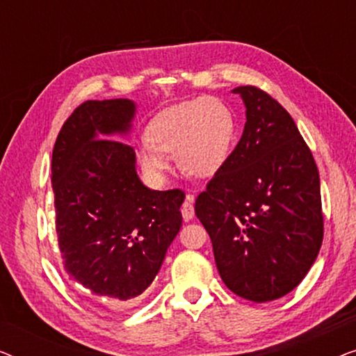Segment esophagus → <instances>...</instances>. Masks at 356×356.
Instances as JSON below:
<instances>
[{
	"mask_svg": "<svg viewBox=\"0 0 356 356\" xmlns=\"http://www.w3.org/2000/svg\"><path fill=\"white\" fill-rule=\"evenodd\" d=\"M181 213H183L184 222L193 220V217H194V206H193V202H191V197H188L186 201L183 202V206H181Z\"/></svg>",
	"mask_w": 356,
	"mask_h": 356,
	"instance_id": "obj_1",
	"label": "esophagus"
}]
</instances>
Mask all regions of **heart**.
Wrapping results in <instances>:
<instances>
[{"instance_id":"heart-1","label":"heart","mask_w":356,"mask_h":356,"mask_svg":"<svg viewBox=\"0 0 356 356\" xmlns=\"http://www.w3.org/2000/svg\"><path fill=\"white\" fill-rule=\"evenodd\" d=\"M235 138L232 110L213 97L173 105L155 115L145 128V140L136 144V157L152 183H162L168 168L165 154L179 170L196 178L213 177L230 155Z\"/></svg>"}]
</instances>
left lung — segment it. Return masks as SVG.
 <instances>
[{
  "label": "left lung",
  "mask_w": 356,
  "mask_h": 356,
  "mask_svg": "<svg viewBox=\"0 0 356 356\" xmlns=\"http://www.w3.org/2000/svg\"><path fill=\"white\" fill-rule=\"evenodd\" d=\"M246 106L240 143L196 199L223 284L264 303L296 289L323 245L321 183L295 121L252 86L232 90Z\"/></svg>",
  "instance_id": "left-lung-1"
}]
</instances>
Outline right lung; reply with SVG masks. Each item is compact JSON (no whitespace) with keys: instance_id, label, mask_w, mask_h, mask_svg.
Here are the masks:
<instances>
[{"instance_id":"add662e5","label":"right lung","mask_w":356,"mask_h":356,"mask_svg":"<svg viewBox=\"0 0 356 356\" xmlns=\"http://www.w3.org/2000/svg\"><path fill=\"white\" fill-rule=\"evenodd\" d=\"M136 104L87 100L58 134L51 157L58 245L65 269L92 295L139 296L159 274L181 228L178 189L155 191L126 143Z\"/></svg>"}]
</instances>
